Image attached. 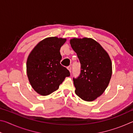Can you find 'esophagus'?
<instances>
[{"label":"esophagus","mask_w":133,"mask_h":133,"mask_svg":"<svg viewBox=\"0 0 133 133\" xmlns=\"http://www.w3.org/2000/svg\"><path fill=\"white\" fill-rule=\"evenodd\" d=\"M67 69H68L69 70L70 73H71V67L70 66H69V67H67Z\"/></svg>","instance_id":"esophagus-1"}]
</instances>
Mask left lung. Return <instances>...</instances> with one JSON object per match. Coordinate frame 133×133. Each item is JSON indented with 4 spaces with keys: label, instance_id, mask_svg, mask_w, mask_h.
<instances>
[{
    "label": "left lung",
    "instance_id": "obj_1",
    "mask_svg": "<svg viewBox=\"0 0 133 133\" xmlns=\"http://www.w3.org/2000/svg\"><path fill=\"white\" fill-rule=\"evenodd\" d=\"M70 43L81 64L79 76L73 78L75 93L82 100L92 102L104 93L109 84L111 59L102 46L91 38H73Z\"/></svg>",
    "mask_w": 133,
    "mask_h": 133
}]
</instances>
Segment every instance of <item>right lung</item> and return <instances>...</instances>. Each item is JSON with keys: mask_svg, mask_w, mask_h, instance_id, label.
I'll return each instance as SVG.
<instances>
[{"mask_svg": "<svg viewBox=\"0 0 133 133\" xmlns=\"http://www.w3.org/2000/svg\"><path fill=\"white\" fill-rule=\"evenodd\" d=\"M66 39L48 37L40 41L28 57L27 75L31 87L42 96L49 95L58 89L65 78L70 75L60 62V50Z\"/></svg>", "mask_w": 133, "mask_h": 133, "instance_id": "right-lung-1", "label": "right lung"}]
</instances>
